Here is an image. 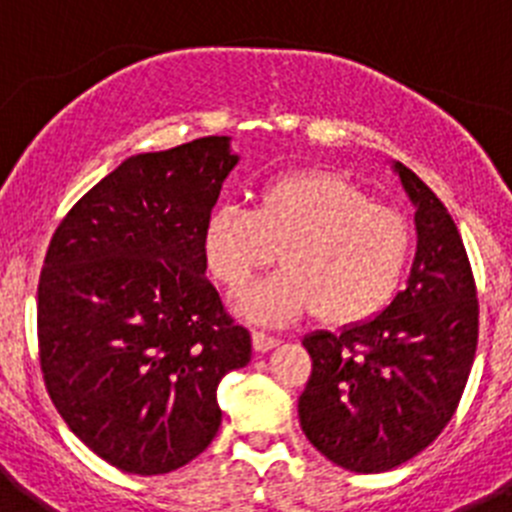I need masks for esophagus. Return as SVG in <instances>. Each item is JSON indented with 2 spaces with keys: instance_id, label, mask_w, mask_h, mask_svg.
<instances>
[{
  "instance_id": "esophagus-1",
  "label": "esophagus",
  "mask_w": 512,
  "mask_h": 512,
  "mask_svg": "<svg viewBox=\"0 0 512 512\" xmlns=\"http://www.w3.org/2000/svg\"><path fill=\"white\" fill-rule=\"evenodd\" d=\"M251 338H253V346H256V351H269V348H274L279 343V336H274V333H266V330H253Z\"/></svg>"
}]
</instances>
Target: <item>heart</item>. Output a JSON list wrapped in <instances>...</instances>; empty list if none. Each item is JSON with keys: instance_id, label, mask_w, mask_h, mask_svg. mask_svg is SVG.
I'll return each mask as SVG.
<instances>
[{"instance_id": "1", "label": "heart", "mask_w": 512, "mask_h": 512, "mask_svg": "<svg viewBox=\"0 0 512 512\" xmlns=\"http://www.w3.org/2000/svg\"><path fill=\"white\" fill-rule=\"evenodd\" d=\"M202 248L212 277L233 295L282 251L287 269L241 297L248 318L292 320L315 310L330 325H356L400 292L413 230L346 176L310 169L264 182L253 207H212Z\"/></svg>"}]
</instances>
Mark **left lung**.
I'll list each match as a JSON object with an SVG mask.
<instances>
[{"label":"left lung","instance_id":"8db88e82","mask_svg":"<svg viewBox=\"0 0 512 512\" xmlns=\"http://www.w3.org/2000/svg\"><path fill=\"white\" fill-rule=\"evenodd\" d=\"M418 253L408 287L377 318L302 341L312 374L300 395L307 441L359 474L390 472L431 446L454 418L474 364L479 302L456 223L408 166Z\"/></svg>","mask_w":512,"mask_h":512}]
</instances>
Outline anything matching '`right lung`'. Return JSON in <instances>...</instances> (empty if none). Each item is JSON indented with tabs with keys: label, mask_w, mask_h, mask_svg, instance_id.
I'll use <instances>...</instances> for the list:
<instances>
[{
	"label": "right lung",
	"mask_w": 512,
	"mask_h": 512,
	"mask_svg": "<svg viewBox=\"0 0 512 512\" xmlns=\"http://www.w3.org/2000/svg\"><path fill=\"white\" fill-rule=\"evenodd\" d=\"M238 156L228 138L122 161L58 223L38 282L45 390L112 467L166 474L210 446L217 384L251 333L205 277V217Z\"/></svg>",
	"instance_id": "1"
}]
</instances>
